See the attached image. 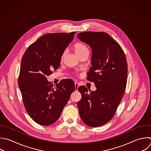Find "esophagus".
Instances as JSON below:
<instances>
[{
    "mask_svg": "<svg viewBox=\"0 0 151 151\" xmlns=\"http://www.w3.org/2000/svg\"><path fill=\"white\" fill-rule=\"evenodd\" d=\"M78 87H79V83L76 82V83H75V90H76V91H77V90H78Z\"/></svg>",
    "mask_w": 151,
    "mask_h": 151,
    "instance_id": "34e87169",
    "label": "esophagus"
}]
</instances>
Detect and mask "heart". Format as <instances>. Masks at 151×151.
<instances>
[{
    "label": "heart",
    "instance_id": "heart-1",
    "mask_svg": "<svg viewBox=\"0 0 151 151\" xmlns=\"http://www.w3.org/2000/svg\"><path fill=\"white\" fill-rule=\"evenodd\" d=\"M74 50L76 54L78 57H80L81 55H82L84 52H88V48H87V47L82 43H76V44H74ZM65 54H66V50H64L62 53L61 59L63 58V57H64Z\"/></svg>",
    "mask_w": 151,
    "mask_h": 151
}]
</instances>
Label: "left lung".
Here are the masks:
<instances>
[{
	"label": "left lung",
	"instance_id": "8db88e82",
	"mask_svg": "<svg viewBox=\"0 0 151 151\" xmlns=\"http://www.w3.org/2000/svg\"><path fill=\"white\" fill-rule=\"evenodd\" d=\"M77 38L91 48V64L87 80L97 89L89 93L84 86L78 88L81 99L77 107L82 121L90 127H99L114 116L124 94L127 64L120 45L108 34L83 32Z\"/></svg>",
	"mask_w": 151,
	"mask_h": 151
}]
</instances>
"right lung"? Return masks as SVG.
Wrapping results in <instances>:
<instances>
[{"mask_svg":"<svg viewBox=\"0 0 151 151\" xmlns=\"http://www.w3.org/2000/svg\"><path fill=\"white\" fill-rule=\"evenodd\" d=\"M75 34H45L29 46L22 58L18 86L27 113L40 125L55 123L75 90L71 79L54 86L47 78L60 67L62 53Z\"/></svg>","mask_w":151,"mask_h":151,"instance_id":"1","label":"right lung"}]
</instances>
